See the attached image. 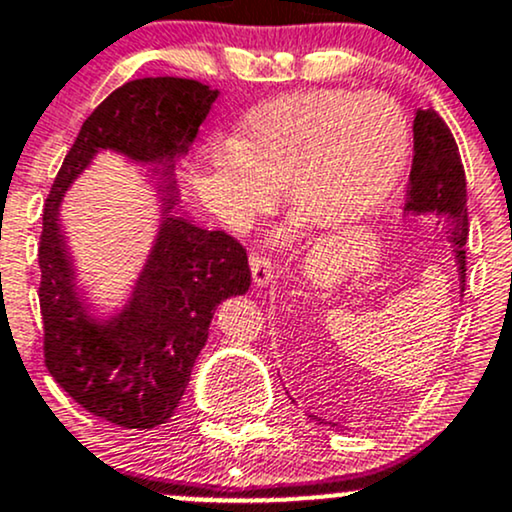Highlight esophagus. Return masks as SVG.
I'll return each mask as SVG.
<instances>
[{"label": "esophagus", "instance_id": "34e87169", "mask_svg": "<svg viewBox=\"0 0 512 512\" xmlns=\"http://www.w3.org/2000/svg\"><path fill=\"white\" fill-rule=\"evenodd\" d=\"M251 275H254L256 285H266V282L273 278V261L266 254H251Z\"/></svg>", "mask_w": 512, "mask_h": 512}]
</instances>
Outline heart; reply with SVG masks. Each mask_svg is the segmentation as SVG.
Segmentation results:
<instances>
[{"label": "heart", "instance_id": "1", "mask_svg": "<svg viewBox=\"0 0 512 512\" xmlns=\"http://www.w3.org/2000/svg\"><path fill=\"white\" fill-rule=\"evenodd\" d=\"M410 141V119L393 95L309 88L251 110L242 138L215 141L210 165L232 220L273 210L287 184V198L311 225L342 230L386 201Z\"/></svg>", "mask_w": 512, "mask_h": 512}]
</instances>
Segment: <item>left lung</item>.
Masks as SVG:
<instances>
[{"instance_id": "left-lung-1", "label": "left lung", "mask_w": 512, "mask_h": 512, "mask_svg": "<svg viewBox=\"0 0 512 512\" xmlns=\"http://www.w3.org/2000/svg\"><path fill=\"white\" fill-rule=\"evenodd\" d=\"M407 210L434 213L446 225L450 242L455 244V261L460 280L465 282V242L467 220V182L458 143L436 110H417L414 117V160L407 191Z\"/></svg>"}]
</instances>
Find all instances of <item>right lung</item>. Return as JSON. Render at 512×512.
<instances>
[{"mask_svg":"<svg viewBox=\"0 0 512 512\" xmlns=\"http://www.w3.org/2000/svg\"><path fill=\"white\" fill-rule=\"evenodd\" d=\"M215 98L218 90L174 76L136 78L112 90L83 122L42 213L38 297L45 366L83 410L124 429H155L172 417L208 340L213 311L222 299L249 290V256L232 234L170 215L129 306L98 326L76 294L57 208L98 150H117L155 167L170 213L177 206L174 158L189 150Z\"/></svg>","mask_w":512,"mask_h":512,"instance_id":"right-lung-1","label":"right lung"}]
</instances>
